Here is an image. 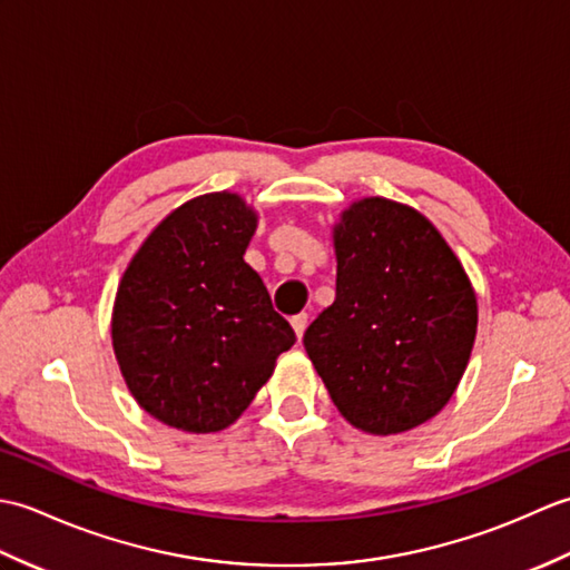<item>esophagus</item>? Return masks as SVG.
<instances>
[{
	"mask_svg": "<svg viewBox=\"0 0 570 570\" xmlns=\"http://www.w3.org/2000/svg\"><path fill=\"white\" fill-rule=\"evenodd\" d=\"M292 325H294L296 335H298V337H304V333H306V325H308V313H298V316H294V318H292Z\"/></svg>",
	"mask_w": 570,
	"mask_h": 570,
	"instance_id": "obj_1",
	"label": "esophagus"
}]
</instances>
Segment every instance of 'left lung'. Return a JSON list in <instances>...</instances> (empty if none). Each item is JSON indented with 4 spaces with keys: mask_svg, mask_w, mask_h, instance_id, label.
Wrapping results in <instances>:
<instances>
[{
    "mask_svg": "<svg viewBox=\"0 0 570 570\" xmlns=\"http://www.w3.org/2000/svg\"><path fill=\"white\" fill-rule=\"evenodd\" d=\"M335 301L304 347L337 411L390 435L429 421L463 377L478 301L453 249L414 208L350 205L335 225Z\"/></svg>",
    "mask_w": 570,
    "mask_h": 570,
    "instance_id": "1",
    "label": "left lung"
}]
</instances>
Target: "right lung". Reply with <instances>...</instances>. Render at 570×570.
Returning a JSON list of instances; mask_svg holds the SVG:
<instances>
[{"mask_svg": "<svg viewBox=\"0 0 570 570\" xmlns=\"http://www.w3.org/2000/svg\"><path fill=\"white\" fill-rule=\"evenodd\" d=\"M254 229L257 215L235 193L193 198L147 237L117 288L119 370L139 406L166 426L227 429L296 343L242 259Z\"/></svg>", "mask_w": 570, "mask_h": 570, "instance_id": "obj_1", "label": "right lung"}]
</instances>
